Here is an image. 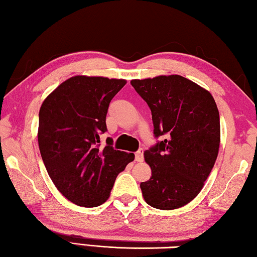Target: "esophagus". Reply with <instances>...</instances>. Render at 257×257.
Masks as SVG:
<instances>
[{"instance_id": "1", "label": "esophagus", "mask_w": 257, "mask_h": 257, "mask_svg": "<svg viewBox=\"0 0 257 257\" xmlns=\"http://www.w3.org/2000/svg\"><path fill=\"white\" fill-rule=\"evenodd\" d=\"M143 149H140L139 151L135 153V161L138 162H142L143 161Z\"/></svg>"}]
</instances>
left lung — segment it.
<instances>
[{
  "label": "left lung",
  "mask_w": 257,
  "mask_h": 257,
  "mask_svg": "<svg viewBox=\"0 0 257 257\" xmlns=\"http://www.w3.org/2000/svg\"><path fill=\"white\" fill-rule=\"evenodd\" d=\"M163 141L144 152L152 176L141 182L147 204L172 210L189 204L214 168L220 143L219 112L209 91L179 75L133 79Z\"/></svg>",
  "instance_id": "left-lung-1"
}]
</instances>
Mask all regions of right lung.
<instances>
[{"label": "right lung", "mask_w": 257, "mask_h": 257, "mask_svg": "<svg viewBox=\"0 0 257 257\" xmlns=\"http://www.w3.org/2000/svg\"><path fill=\"white\" fill-rule=\"evenodd\" d=\"M124 79L75 76L43 100L39 112L38 143L48 174L58 190L81 207H97L108 199L115 179L134 160L133 153L114 150L107 138L110 100Z\"/></svg>", "instance_id": "1"}]
</instances>
